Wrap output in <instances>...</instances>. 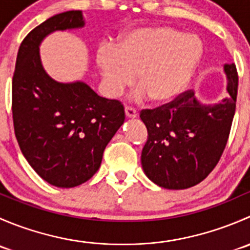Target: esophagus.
<instances>
[{"mask_svg": "<svg viewBox=\"0 0 250 250\" xmlns=\"http://www.w3.org/2000/svg\"><path fill=\"white\" fill-rule=\"evenodd\" d=\"M125 116H127V117H129V118L137 117V116H138V111L132 106H125Z\"/></svg>", "mask_w": 250, "mask_h": 250, "instance_id": "obj_1", "label": "esophagus"}]
</instances>
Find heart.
Listing matches in <instances>:
<instances>
[{
    "label": "heart",
    "mask_w": 250,
    "mask_h": 250,
    "mask_svg": "<svg viewBox=\"0 0 250 250\" xmlns=\"http://www.w3.org/2000/svg\"><path fill=\"white\" fill-rule=\"evenodd\" d=\"M202 54L203 44L196 35L152 26L129 32L116 47H100L97 64L110 95L120 94L137 75L138 97L148 95L161 103L173 99L185 88Z\"/></svg>",
    "instance_id": "heart-1"
}]
</instances>
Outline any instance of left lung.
I'll list each match as a JSON object with an SVG mask.
<instances>
[{"instance_id": "1", "label": "left lung", "mask_w": 250, "mask_h": 250, "mask_svg": "<svg viewBox=\"0 0 250 250\" xmlns=\"http://www.w3.org/2000/svg\"><path fill=\"white\" fill-rule=\"evenodd\" d=\"M230 98L203 105L192 90L152 110H141L147 140L141 166L147 178L169 190H183L204 180L215 168L230 135L236 111L238 75L234 64L224 66Z\"/></svg>"}]
</instances>
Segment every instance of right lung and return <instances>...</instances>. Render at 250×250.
I'll list each match as a JSON object with an SVG mask.
<instances>
[{
	"mask_svg": "<svg viewBox=\"0 0 250 250\" xmlns=\"http://www.w3.org/2000/svg\"><path fill=\"white\" fill-rule=\"evenodd\" d=\"M83 25L82 12L69 11L31 30L18 50L12 82V113L20 150L35 172L58 188H75L89 180L125 122L121 102L99 97L83 82H57L42 67V40L57 30Z\"/></svg>",
	"mask_w": 250,
	"mask_h": 250,
	"instance_id": "add662e5",
	"label": "right lung"
}]
</instances>
